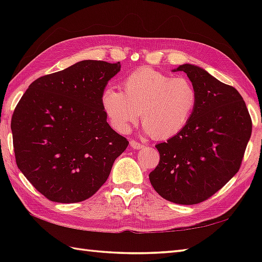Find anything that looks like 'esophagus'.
Returning <instances> with one entry per match:
<instances>
[{
    "label": "esophagus",
    "instance_id": "esophagus-1",
    "mask_svg": "<svg viewBox=\"0 0 262 262\" xmlns=\"http://www.w3.org/2000/svg\"><path fill=\"white\" fill-rule=\"evenodd\" d=\"M129 144H130V147L134 148V149H141V148L144 147V145H142L141 143H138V142H136L134 140H132Z\"/></svg>",
    "mask_w": 262,
    "mask_h": 262
}]
</instances>
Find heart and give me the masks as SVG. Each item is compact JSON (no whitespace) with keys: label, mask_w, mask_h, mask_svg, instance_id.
Wrapping results in <instances>:
<instances>
[{"label":"heart","mask_w":262,"mask_h":262,"mask_svg":"<svg viewBox=\"0 0 262 262\" xmlns=\"http://www.w3.org/2000/svg\"><path fill=\"white\" fill-rule=\"evenodd\" d=\"M121 92L105 88L101 103L119 133H128L141 117L144 130L157 140H168L185 129L198 102L196 88L186 77H173L143 68L128 74Z\"/></svg>","instance_id":"b5f03b06"}]
</instances>
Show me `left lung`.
Returning a JSON list of instances; mask_svg holds the SVG:
<instances>
[{
    "label": "left lung",
    "mask_w": 262,
    "mask_h": 262,
    "mask_svg": "<svg viewBox=\"0 0 262 262\" xmlns=\"http://www.w3.org/2000/svg\"><path fill=\"white\" fill-rule=\"evenodd\" d=\"M172 71L185 72L196 88L198 102L185 129L155 145L160 163L148 177L161 197L194 205L213 196L236 174L252 122L236 89L193 64Z\"/></svg>",
    "instance_id": "8db88e82"
}]
</instances>
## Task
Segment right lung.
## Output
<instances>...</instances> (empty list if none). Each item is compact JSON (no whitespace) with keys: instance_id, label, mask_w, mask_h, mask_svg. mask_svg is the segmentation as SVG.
Listing matches in <instances>:
<instances>
[{"instance_id":"right-lung-1","label":"right lung","mask_w":262,"mask_h":262,"mask_svg":"<svg viewBox=\"0 0 262 262\" xmlns=\"http://www.w3.org/2000/svg\"><path fill=\"white\" fill-rule=\"evenodd\" d=\"M120 63L81 60L33 81L11 120L16 165L52 202L90 198L128 141L107 122L101 96Z\"/></svg>"}]
</instances>
